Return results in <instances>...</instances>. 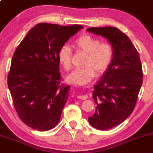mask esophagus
<instances>
[{
	"label": "esophagus",
	"instance_id": "1",
	"mask_svg": "<svg viewBox=\"0 0 153 153\" xmlns=\"http://www.w3.org/2000/svg\"><path fill=\"white\" fill-rule=\"evenodd\" d=\"M78 98L81 100H86L88 98V96L86 95H78Z\"/></svg>",
	"mask_w": 153,
	"mask_h": 153
}]
</instances>
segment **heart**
Here are the masks:
<instances>
[{
  "mask_svg": "<svg viewBox=\"0 0 153 153\" xmlns=\"http://www.w3.org/2000/svg\"><path fill=\"white\" fill-rule=\"evenodd\" d=\"M77 51L86 53L83 64L84 67L75 69L67 75L68 83L78 86H84L90 82L97 75L104 72L110 65L114 55V49L109 43H101L99 39L89 35H81L73 43ZM72 51L64 45L58 52V61L65 70L71 67Z\"/></svg>",
  "mask_w": 153,
  "mask_h": 153,
  "instance_id": "1",
  "label": "heart"
}]
</instances>
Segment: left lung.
Returning a JSON list of instances; mask_svg holds the SVG:
<instances>
[{
  "instance_id": "1",
  "label": "left lung",
  "mask_w": 153,
  "mask_h": 153,
  "mask_svg": "<svg viewBox=\"0 0 153 153\" xmlns=\"http://www.w3.org/2000/svg\"><path fill=\"white\" fill-rule=\"evenodd\" d=\"M86 31L106 38L114 49L110 65L94 85L96 104L91 126L101 130L121 124L135 109L143 83L139 55L127 35L115 27H91Z\"/></svg>"
}]
</instances>
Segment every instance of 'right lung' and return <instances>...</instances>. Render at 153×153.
<instances>
[{"instance_id": "add662e5", "label": "right lung", "mask_w": 153, "mask_h": 153, "mask_svg": "<svg viewBox=\"0 0 153 153\" xmlns=\"http://www.w3.org/2000/svg\"><path fill=\"white\" fill-rule=\"evenodd\" d=\"M83 28L37 24L17 47L7 82L17 113L29 127L47 131L59 122L70 86L60 84L58 52Z\"/></svg>"}]
</instances>
